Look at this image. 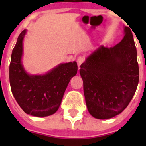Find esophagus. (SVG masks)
Returning a JSON list of instances; mask_svg holds the SVG:
<instances>
[{
  "label": "esophagus",
  "mask_w": 146,
  "mask_h": 146,
  "mask_svg": "<svg viewBox=\"0 0 146 146\" xmlns=\"http://www.w3.org/2000/svg\"><path fill=\"white\" fill-rule=\"evenodd\" d=\"M77 66H78V69H80L81 64L84 62V58L82 57V56H80V57L77 58Z\"/></svg>",
  "instance_id": "obj_1"
}]
</instances>
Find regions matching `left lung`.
Masks as SVG:
<instances>
[{"label":"left lung","instance_id":"8db88e82","mask_svg":"<svg viewBox=\"0 0 146 146\" xmlns=\"http://www.w3.org/2000/svg\"><path fill=\"white\" fill-rule=\"evenodd\" d=\"M80 74L89 113L97 119L118 115L128 106L139 82L133 35L129 27L112 47L100 46L81 64Z\"/></svg>","mask_w":146,"mask_h":146}]
</instances>
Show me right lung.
<instances>
[{
  "label": "right lung",
  "mask_w": 146,
  "mask_h": 146,
  "mask_svg": "<svg viewBox=\"0 0 146 146\" xmlns=\"http://www.w3.org/2000/svg\"><path fill=\"white\" fill-rule=\"evenodd\" d=\"M25 33L26 30L21 32L11 53V92L25 113L36 117L49 116L58 110L69 81L77 74V62L60 64L43 75L28 74L22 64Z\"/></svg>",
  "instance_id": "right-lung-1"
}]
</instances>
